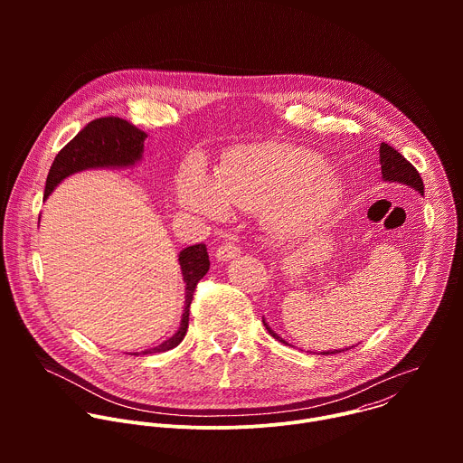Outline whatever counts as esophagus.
<instances>
[{
	"mask_svg": "<svg viewBox=\"0 0 463 463\" xmlns=\"http://www.w3.org/2000/svg\"><path fill=\"white\" fill-rule=\"evenodd\" d=\"M240 254H241V247H240L238 243H234V241H225V243H222V245L216 249V258H218L220 261H227V260H231V258L240 256Z\"/></svg>",
	"mask_w": 463,
	"mask_h": 463,
	"instance_id": "34e87169",
	"label": "esophagus"
}]
</instances>
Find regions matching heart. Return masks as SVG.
Wrapping results in <instances>:
<instances>
[{
    "label": "heart",
    "instance_id": "heart-1",
    "mask_svg": "<svg viewBox=\"0 0 463 463\" xmlns=\"http://www.w3.org/2000/svg\"><path fill=\"white\" fill-rule=\"evenodd\" d=\"M313 152L289 145H258L234 152L213 177L197 165L183 168L177 197L190 211L220 218L227 207L268 211L279 234H293L318 222L343 194Z\"/></svg>",
    "mask_w": 463,
    "mask_h": 463
}]
</instances>
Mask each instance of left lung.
<instances>
[{
	"instance_id": "left-lung-1",
	"label": "left lung",
	"mask_w": 463,
	"mask_h": 463,
	"mask_svg": "<svg viewBox=\"0 0 463 463\" xmlns=\"http://www.w3.org/2000/svg\"><path fill=\"white\" fill-rule=\"evenodd\" d=\"M379 157H381V174H383V179L384 181H398L402 184H407L414 190H418L420 194H423V179L420 175V172L416 170V166L407 161L398 150L392 148L390 145L386 143H381V148H379ZM263 326H266L268 332L280 343L288 345L282 337H279V334H275L273 329L268 326V322L263 320ZM348 350V348H346ZM339 352H345V350H335V352H322V355H332V354H339Z\"/></svg>"
}]
</instances>
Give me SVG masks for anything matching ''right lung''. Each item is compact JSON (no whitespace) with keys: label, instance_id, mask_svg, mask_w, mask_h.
Instances as JSON below:
<instances>
[{"label":"right lung","instance_id":"add662e5","mask_svg":"<svg viewBox=\"0 0 463 463\" xmlns=\"http://www.w3.org/2000/svg\"><path fill=\"white\" fill-rule=\"evenodd\" d=\"M148 136L143 129L118 117H100L84 126L79 134L65 145L58 156L54 157L51 170L45 181V195L47 197L54 186L68 175L86 170V168H102V166H131L143 157L145 139ZM179 266L184 280V309L177 332L165 341L163 345L146 350L143 354L166 352L175 348L186 334L188 327V313L194 298V291L209 268V252L205 243H197L183 249L179 252Z\"/></svg>","mask_w":463,"mask_h":463}]
</instances>
